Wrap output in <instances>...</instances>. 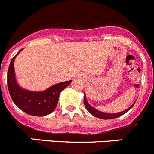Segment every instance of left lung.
<instances>
[{
	"mask_svg": "<svg viewBox=\"0 0 154 154\" xmlns=\"http://www.w3.org/2000/svg\"><path fill=\"white\" fill-rule=\"evenodd\" d=\"M83 102H84V105H85V108H86V109L89 111V113L92 114L93 116H96V117L99 118V119H115V118L119 117V116H123V114L127 112L130 109H131L132 107L133 106V105L135 104V103H134L133 104H132L129 108L123 110V111H122V112H116V113H107V112H102V111H99V110H98L97 109L92 107V106L88 103V101H87L86 96H85V93H84Z\"/></svg>",
	"mask_w": 154,
	"mask_h": 154,
	"instance_id": "obj_1",
	"label": "left lung"
}]
</instances>
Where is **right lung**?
I'll list each match as a JSON object with an SVG mask.
<instances>
[{
    "mask_svg": "<svg viewBox=\"0 0 154 154\" xmlns=\"http://www.w3.org/2000/svg\"><path fill=\"white\" fill-rule=\"evenodd\" d=\"M21 49L11 61L8 71V87L14 104L28 115L45 116L55 109L59 95L72 82V80L55 84L44 91H31L19 85L14 72V59Z\"/></svg>",
    "mask_w": 154,
    "mask_h": 154,
    "instance_id": "right-lung-1",
    "label": "right lung"
}]
</instances>
